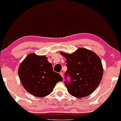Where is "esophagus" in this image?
I'll return each instance as SVG.
<instances>
[{
  "instance_id": "esophagus-1",
  "label": "esophagus",
  "mask_w": 121,
  "mask_h": 121,
  "mask_svg": "<svg viewBox=\"0 0 121 121\" xmlns=\"http://www.w3.org/2000/svg\"><path fill=\"white\" fill-rule=\"evenodd\" d=\"M60 75L62 76V78H64V73H63L62 72H60Z\"/></svg>"
}]
</instances>
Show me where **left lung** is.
<instances>
[{
    "label": "left lung",
    "instance_id": "1",
    "mask_svg": "<svg viewBox=\"0 0 121 121\" xmlns=\"http://www.w3.org/2000/svg\"><path fill=\"white\" fill-rule=\"evenodd\" d=\"M66 59L67 70L65 75L70 76L71 81L66 82L68 93L81 98L89 96L98 87L102 80L103 69L101 59L89 49L78 48L72 54L60 52Z\"/></svg>",
    "mask_w": 121,
    "mask_h": 121
}]
</instances>
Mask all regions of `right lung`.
Masks as SVG:
<instances>
[{
    "instance_id": "obj_1",
    "label": "right lung",
    "mask_w": 121,
    "mask_h": 121,
    "mask_svg": "<svg viewBox=\"0 0 121 121\" xmlns=\"http://www.w3.org/2000/svg\"><path fill=\"white\" fill-rule=\"evenodd\" d=\"M18 74L26 91L37 97L50 94L55 85L63 80L60 74L54 72L46 56L35 53L29 54L22 61Z\"/></svg>"
}]
</instances>
